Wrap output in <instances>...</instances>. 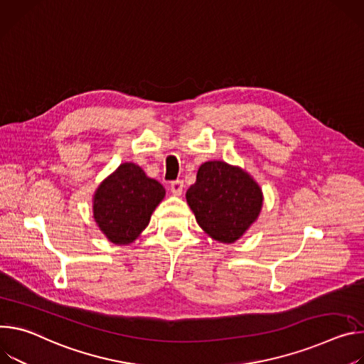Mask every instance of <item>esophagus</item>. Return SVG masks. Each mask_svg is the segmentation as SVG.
<instances>
[{
    "instance_id": "34e87169",
    "label": "esophagus",
    "mask_w": 364,
    "mask_h": 364,
    "mask_svg": "<svg viewBox=\"0 0 364 364\" xmlns=\"http://www.w3.org/2000/svg\"><path fill=\"white\" fill-rule=\"evenodd\" d=\"M171 192L176 196H181L183 192V182L182 181H175L171 183Z\"/></svg>"
}]
</instances>
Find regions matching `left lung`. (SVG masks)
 Returning a JSON list of instances; mask_svg holds the SVG:
<instances>
[{
    "mask_svg": "<svg viewBox=\"0 0 364 364\" xmlns=\"http://www.w3.org/2000/svg\"><path fill=\"white\" fill-rule=\"evenodd\" d=\"M263 192L243 168L223 160L199 166L196 182L186 191V203L198 225L218 243L231 245L257 221Z\"/></svg>",
    "mask_w": 364,
    "mask_h": 364,
    "instance_id": "obj_1",
    "label": "left lung"
}]
</instances>
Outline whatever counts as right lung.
<instances>
[{
	"mask_svg": "<svg viewBox=\"0 0 364 364\" xmlns=\"http://www.w3.org/2000/svg\"><path fill=\"white\" fill-rule=\"evenodd\" d=\"M165 195V188L139 165L121 164L95 189L92 213L97 227L111 243L132 245L149 225Z\"/></svg>",
	"mask_w": 364,
	"mask_h": 364,
	"instance_id": "obj_1",
	"label": "right lung"
}]
</instances>
